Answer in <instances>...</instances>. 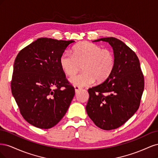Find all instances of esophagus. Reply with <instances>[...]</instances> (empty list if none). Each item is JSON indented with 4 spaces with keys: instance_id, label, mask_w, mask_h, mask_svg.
Segmentation results:
<instances>
[{
    "instance_id": "34e87169",
    "label": "esophagus",
    "mask_w": 158,
    "mask_h": 158,
    "mask_svg": "<svg viewBox=\"0 0 158 158\" xmlns=\"http://www.w3.org/2000/svg\"><path fill=\"white\" fill-rule=\"evenodd\" d=\"M74 89H75V92H78V91H80V89H82V88L81 87H79V86H77V85H74Z\"/></svg>"
}]
</instances>
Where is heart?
<instances>
[{
    "label": "heart",
    "instance_id": "b5f03b06",
    "mask_svg": "<svg viewBox=\"0 0 158 158\" xmlns=\"http://www.w3.org/2000/svg\"><path fill=\"white\" fill-rule=\"evenodd\" d=\"M59 63L66 75L75 74L82 66L83 72L72 77L70 82L79 87L90 85L95 81L102 83L112 74L115 66L113 52L107 49L89 42H82L73 47V55L64 52L60 56Z\"/></svg>",
    "mask_w": 158,
    "mask_h": 158
}]
</instances>
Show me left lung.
Instances as JSON below:
<instances>
[{"label":"left lung","mask_w":158,"mask_h":158,"mask_svg":"<svg viewBox=\"0 0 158 158\" xmlns=\"http://www.w3.org/2000/svg\"><path fill=\"white\" fill-rule=\"evenodd\" d=\"M100 41L113 47L115 66L108 79L88 89L85 109L95 125L110 131L122 126L139 108L144 78L137 55L125 43L112 37L94 41Z\"/></svg>","instance_id":"left-lung-1"}]
</instances>
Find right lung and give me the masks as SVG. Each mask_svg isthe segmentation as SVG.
I'll use <instances>...</instances> for the list:
<instances>
[{
  "mask_svg": "<svg viewBox=\"0 0 158 158\" xmlns=\"http://www.w3.org/2000/svg\"><path fill=\"white\" fill-rule=\"evenodd\" d=\"M74 42L39 38L16 56L12 94L22 117L33 126L52 128L67 111L75 91L66 78L59 59Z\"/></svg>",
  "mask_w": 158,
  "mask_h": 158,
  "instance_id": "1",
  "label": "right lung"
}]
</instances>
